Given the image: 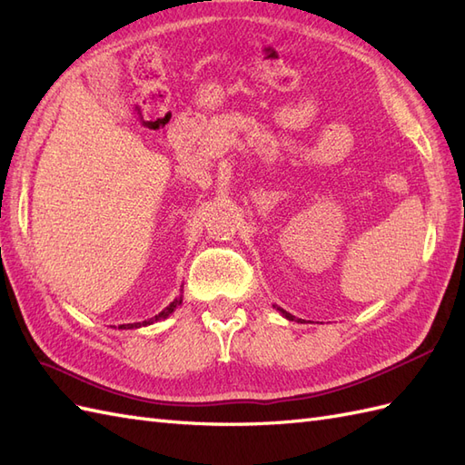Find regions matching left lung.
<instances>
[{"label":"left lung","instance_id":"8db88e82","mask_svg":"<svg viewBox=\"0 0 465 465\" xmlns=\"http://www.w3.org/2000/svg\"><path fill=\"white\" fill-rule=\"evenodd\" d=\"M273 308H277V311H279V312H281V316H285V318H287V320H291V322H292V320H294V316H292V314H289V312H287V311H283V308H279V306H275V304H273ZM299 322H301V320H299Z\"/></svg>","mask_w":465,"mask_h":465}]
</instances>
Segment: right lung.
I'll return each mask as SVG.
<instances>
[{
  "mask_svg": "<svg viewBox=\"0 0 465 465\" xmlns=\"http://www.w3.org/2000/svg\"><path fill=\"white\" fill-rule=\"evenodd\" d=\"M182 304V294L180 297H176L171 304H168L164 311H161L157 316H153V318H149V320H143V322H135V323H122V326H118V330H135V328H143V326H151V323H154V322H159V320H164V318H168L171 316L176 308Z\"/></svg>",
  "mask_w": 465,
  "mask_h": 465,
  "instance_id": "obj_1",
  "label": "right lung"
}]
</instances>
